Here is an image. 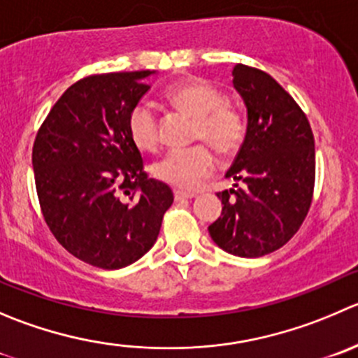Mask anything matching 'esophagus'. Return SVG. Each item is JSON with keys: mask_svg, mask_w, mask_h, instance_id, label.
<instances>
[{"mask_svg": "<svg viewBox=\"0 0 358 358\" xmlns=\"http://www.w3.org/2000/svg\"><path fill=\"white\" fill-rule=\"evenodd\" d=\"M175 201L176 203H180V201H187V199H192V197H196V194L194 192H185V190H175Z\"/></svg>", "mask_w": 358, "mask_h": 358, "instance_id": "1", "label": "esophagus"}]
</instances>
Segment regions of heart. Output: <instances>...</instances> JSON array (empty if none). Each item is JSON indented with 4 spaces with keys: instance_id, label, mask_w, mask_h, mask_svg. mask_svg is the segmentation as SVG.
I'll return each instance as SVG.
<instances>
[{
    "instance_id": "heart-1",
    "label": "heart",
    "mask_w": 358,
    "mask_h": 358,
    "mask_svg": "<svg viewBox=\"0 0 358 358\" xmlns=\"http://www.w3.org/2000/svg\"><path fill=\"white\" fill-rule=\"evenodd\" d=\"M169 105L194 119V140H203L218 154H232L243 140L241 117L224 105L218 89L203 80H185L166 94ZM127 129L140 150H155L159 145V124L148 103H138L127 117ZM215 168L213 154L204 145L169 150L152 164L150 171L161 182L178 189H194Z\"/></svg>"
}]
</instances>
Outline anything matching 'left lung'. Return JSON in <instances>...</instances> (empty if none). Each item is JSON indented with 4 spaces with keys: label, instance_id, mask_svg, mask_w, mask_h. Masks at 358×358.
I'll use <instances>...</instances> for the list:
<instances>
[{
    "label": "left lung",
    "instance_id": "left-lung-1",
    "mask_svg": "<svg viewBox=\"0 0 358 358\" xmlns=\"http://www.w3.org/2000/svg\"><path fill=\"white\" fill-rule=\"evenodd\" d=\"M232 85L246 108V133L218 192L222 215L211 239L236 257H262L282 248L306 218L315 185V140L292 96L273 76L236 64Z\"/></svg>",
    "mask_w": 358,
    "mask_h": 358
}]
</instances>
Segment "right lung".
<instances>
[{
  "mask_svg": "<svg viewBox=\"0 0 358 358\" xmlns=\"http://www.w3.org/2000/svg\"><path fill=\"white\" fill-rule=\"evenodd\" d=\"M152 75L105 73L73 83L34 140V182L48 229L71 255L101 269L141 259L173 204L171 189L143 171L127 129Z\"/></svg>",
  "mask_w": 358,
  "mask_h": 358,
  "instance_id": "right-lung-1",
  "label": "right lung"
}]
</instances>
